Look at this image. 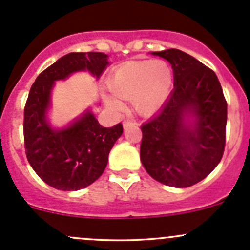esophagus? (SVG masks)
I'll use <instances>...</instances> for the list:
<instances>
[{"label": "esophagus", "instance_id": "1", "mask_svg": "<svg viewBox=\"0 0 250 250\" xmlns=\"http://www.w3.org/2000/svg\"><path fill=\"white\" fill-rule=\"evenodd\" d=\"M133 125H137V122H135V121L127 120L123 122V128H125V129H127V128H129V127H133Z\"/></svg>", "mask_w": 250, "mask_h": 250}]
</instances>
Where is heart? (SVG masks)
<instances>
[{"instance_id":"heart-1","label":"heart","mask_w":250,"mask_h":250,"mask_svg":"<svg viewBox=\"0 0 250 250\" xmlns=\"http://www.w3.org/2000/svg\"><path fill=\"white\" fill-rule=\"evenodd\" d=\"M173 80L172 67L165 60H135L115 67L107 85L113 97L132 100L139 115L151 116L169 98ZM106 103L115 110L123 107L115 98H106Z\"/></svg>"}]
</instances>
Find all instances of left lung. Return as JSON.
Here are the masks:
<instances>
[{
	"mask_svg": "<svg viewBox=\"0 0 250 250\" xmlns=\"http://www.w3.org/2000/svg\"><path fill=\"white\" fill-rule=\"evenodd\" d=\"M170 62L174 90L141 125L140 160L155 180L188 188L213 172L225 148L228 104L215 72L179 49L152 52Z\"/></svg>",
	"mask_w": 250,
	"mask_h": 250,
	"instance_id": "obj_1",
	"label": "left lung"
}]
</instances>
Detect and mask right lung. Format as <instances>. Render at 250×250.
I'll return each mask as SVG.
<instances>
[{
    "label": "right lung",
    "instance_id": "obj_1",
    "mask_svg": "<svg viewBox=\"0 0 250 250\" xmlns=\"http://www.w3.org/2000/svg\"><path fill=\"white\" fill-rule=\"evenodd\" d=\"M107 58L100 52L69 53L42 71L30 89L24 109L25 152L37 175L57 190L77 191L94 183L123 133L121 123L100 125L90 110L62 129L53 128L47 118L55 81L77 71L99 78L109 65Z\"/></svg>",
    "mask_w": 250,
    "mask_h": 250
}]
</instances>
